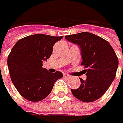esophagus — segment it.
I'll use <instances>...</instances> for the list:
<instances>
[{
	"instance_id": "esophagus-1",
	"label": "esophagus",
	"mask_w": 123,
	"mask_h": 123,
	"mask_svg": "<svg viewBox=\"0 0 123 123\" xmlns=\"http://www.w3.org/2000/svg\"><path fill=\"white\" fill-rule=\"evenodd\" d=\"M63 76H64L65 78H66V79H69V78L71 77V76L68 75V74H66V73H64V74H63Z\"/></svg>"
}]
</instances>
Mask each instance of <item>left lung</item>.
I'll return each instance as SVG.
<instances>
[{"label": "left lung", "instance_id": "left-lung-1", "mask_svg": "<svg viewBox=\"0 0 123 123\" xmlns=\"http://www.w3.org/2000/svg\"><path fill=\"white\" fill-rule=\"evenodd\" d=\"M65 37L79 46L81 65L87 68L83 70L87 79H80L79 88L71 90L73 95L85 102L97 100L108 90L116 77L119 60L114 50L107 41L92 33L82 32Z\"/></svg>", "mask_w": 123, "mask_h": 123}]
</instances>
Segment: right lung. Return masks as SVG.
I'll return each instance as SVG.
<instances>
[{"label":"right lung","instance_id":"add662e5","mask_svg":"<svg viewBox=\"0 0 123 123\" xmlns=\"http://www.w3.org/2000/svg\"><path fill=\"white\" fill-rule=\"evenodd\" d=\"M37 34L20 39L7 57L11 79L16 89L25 98L38 102L51 93L54 84L63 75L43 68V61L51 55L54 44L62 38Z\"/></svg>","mask_w":123,"mask_h":123}]
</instances>
